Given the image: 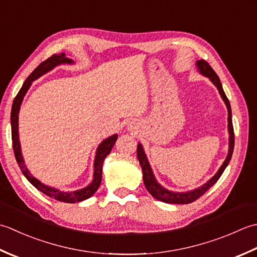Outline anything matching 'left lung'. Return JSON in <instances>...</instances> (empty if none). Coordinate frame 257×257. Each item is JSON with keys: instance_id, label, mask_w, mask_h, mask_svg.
<instances>
[{"instance_id": "left-lung-1", "label": "left lung", "mask_w": 257, "mask_h": 257, "mask_svg": "<svg viewBox=\"0 0 257 257\" xmlns=\"http://www.w3.org/2000/svg\"><path fill=\"white\" fill-rule=\"evenodd\" d=\"M196 66L198 71H200L204 76L208 77L211 82L214 85L217 87V90L221 94V96L223 98L224 103L226 104L227 106V112H228V133H229V141H228V154L225 159L224 163L222 166L219 167V170L217 173L214 175L211 180H208L205 184H203L202 186L195 188V190L190 191V192H183V193H177V192H171L169 190H166L162 185H160L158 181H156L155 176L152 172L151 165L149 163L148 159H146V155L144 153V150L142 148V144L138 145V159L141 166H142V171H143V181L146 190L149 191L150 194L155 197L156 200H159L161 202L164 203H170V204H188L196 201L197 198H200L204 193L208 191L209 187H212L215 183L218 181L219 177L223 174L224 170L226 169V166L228 165L229 161L232 159V154L234 151V128H233V123H232V109H231V104H229L228 98L226 97L224 93V90L222 87V83L219 81V77L214 71L211 65L208 64L206 61L204 60H198L196 62Z\"/></svg>"}]
</instances>
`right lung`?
Segmentation results:
<instances>
[{"label": "right lung", "instance_id": "obj_1", "mask_svg": "<svg viewBox=\"0 0 257 257\" xmlns=\"http://www.w3.org/2000/svg\"><path fill=\"white\" fill-rule=\"evenodd\" d=\"M73 62L71 59H67L66 55L64 53L61 54H53L51 57H49L48 60H45L44 62H42L41 64L36 67V69L31 73L30 76L26 78L25 82L23 83L22 87L19 91L18 95L15 96L14 101H13V105H12V111H11V127H12V144H13V151H14V155L15 159H17L18 164L20 166L21 171L24 174V176L28 179V181L32 184L34 187L38 188L39 191L42 193H44L45 195H48L54 200H57L60 202H64V203H77V202H82L86 200V198L91 197L94 193L97 191V188L99 187V184H101L102 181V166H103V162L105 160L106 156L109 154V152L112 151L113 146L116 142L117 140V134H114L109 138L105 139L103 142L98 145V148L96 150V154H95V160H94V177L92 183L85 188H82V190L74 191V192H61L57 188L51 187V186H46L43 183H41L38 179L31 174L30 171L28 170V167L24 164V160L22 153H21V145H20V140H19V112H20V107L21 104H22L23 97L26 94V92L29 91L30 86L32 85V82L35 81L36 78H39L45 73H48L49 71L53 70L55 66L60 65V64H72Z\"/></svg>", "mask_w": 257, "mask_h": 257}]
</instances>
